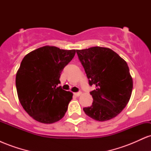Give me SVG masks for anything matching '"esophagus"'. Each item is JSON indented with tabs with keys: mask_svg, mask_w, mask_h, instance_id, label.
<instances>
[{
	"mask_svg": "<svg viewBox=\"0 0 151 151\" xmlns=\"http://www.w3.org/2000/svg\"><path fill=\"white\" fill-rule=\"evenodd\" d=\"M74 95H75V96H80V95H81V91H79V92L74 93Z\"/></svg>",
	"mask_w": 151,
	"mask_h": 151,
	"instance_id": "obj_1",
	"label": "esophagus"
}]
</instances>
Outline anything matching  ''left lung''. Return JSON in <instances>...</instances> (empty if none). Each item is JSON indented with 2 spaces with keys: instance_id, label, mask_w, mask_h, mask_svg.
Returning <instances> with one entry per match:
<instances>
[{
  "instance_id": "8db88e82",
  "label": "left lung",
  "mask_w": 151,
  "mask_h": 151,
  "mask_svg": "<svg viewBox=\"0 0 151 151\" xmlns=\"http://www.w3.org/2000/svg\"><path fill=\"white\" fill-rule=\"evenodd\" d=\"M90 85L93 103L83 109L93 120H110L120 114L129 103L133 90V79L125 60L110 48L92 47L77 50Z\"/></svg>"
}]
</instances>
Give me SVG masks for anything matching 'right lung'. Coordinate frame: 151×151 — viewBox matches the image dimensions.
Masks as SVG:
<instances>
[{
    "label": "right lung",
    "mask_w": 151,
    "mask_h": 151,
    "mask_svg": "<svg viewBox=\"0 0 151 151\" xmlns=\"http://www.w3.org/2000/svg\"><path fill=\"white\" fill-rule=\"evenodd\" d=\"M75 53V50L46 45L22 59L15 77L17 93L22 108L35 121L50 124L65 116L73 93L57 86Z\"/></svg>",
    "instance_id": "add662e5"
}]
</instances>
